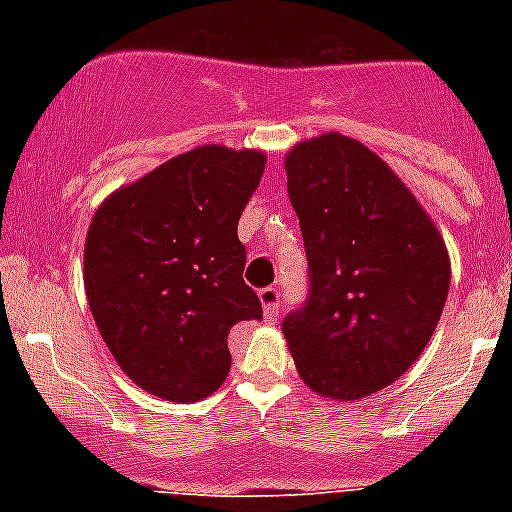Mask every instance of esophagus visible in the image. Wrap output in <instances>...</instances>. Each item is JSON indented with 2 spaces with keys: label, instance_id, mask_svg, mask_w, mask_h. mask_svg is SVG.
Segmentation results:
<instances>
[{
  "label": "esophagus",
  "instance_id": "esophagus-1",
  "mask_svg": "<svg viewBox=\"0 0 512 512\" xmlns=\"http://www.w3.org/2000/svg\"><path fill=\"white\" fill-rule=\"evenodd\" d=\"M261 297V305H264V312L266 318L274 320L279 315V305H282V292H279V287H264L259 292Z\"/></svg>",
  "mask_w": 512,
  "mask_h": 512
}]
</instances>
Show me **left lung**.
I'll use <instances>...</instances> for the list:
<instances>
[{
	"label": "left lung",
	"mask_w": 512,
	"mask_h": 512,
	"mask_svg": "<svg viewBox=\"0 0 512 512\" xmlns=\"http://www.w3.org/2000/svg\"><path fill=\"white\" fill-rule=\"evenodd\" d=\"M307 253V297L282 330L310 390L361 400L408 372L449 295L441 235L359 140L328 133L287 156Z\"/></svg>",
	"instance_id": "8db88e82"
}]
</instances>
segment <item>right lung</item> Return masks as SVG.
<instances>
[{
	"label": "right lung",
	"instance_id": "1",
	"mask_svg": "<svg viewBox=\"0 0 512 512\" xmlns=\"http://www.w3.org/2000/svg\"><path fill=\"white\" fill-rule=\"evenodd\" d=\"M259 151L202 146L104 200L84 246L94 323L120 369L171 402H194L230 372L228 333L261 320L243 282L238 220L259 187Z\"/></svg>",
	"mask_w": 512,
	"mask_h": 512
}]
</instances>
